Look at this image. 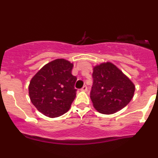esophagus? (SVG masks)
Returning <instances> with one entry per match:
<instances>
[{"label": "esophagus", "instance_id": "1", "mask_svg": "<svg viewBox=\"0 0 158 158\" xmlns=\"http://www.w3.org/2000/svg\"><path fill=\"white\" fill-rule=\"evenodd\" d=\"M87 90H88V88H87L86 85L83 86L82 88H81V91H87Z\"/></svg>", "mask_w": 158, "mask_h": 158}]
</instances>
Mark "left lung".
<instances>
[{
    "label": "left lung",
    "mask_w": 158,
    "mask_h": 158,
    "mask_svg": "<svg viewBox=\"0 0 158 158\" xmlns=\"http://www.w3.org/2000/svg\"><path fill=\"white\" fill-rule=\"evenodd\" d=\"M93 70L90 99L94 108L101 114H112L125 108L135 94L131 79L110 61L96 65Z\"/></svg>",
    "instance_id": "1"
}]
</instances>
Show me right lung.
<instances>
[{"instance_id": "right-lung-1", "label": "right lung", "mask_w": 158, "mask_h": 158, "mask_svg": "<svg viewBox=\"0 0 158 158\" xmlns=\"http://www.w3.org/2000/svg\"><path fill=\"white\" fill-rule=\"evenodd\" d=\"M73 67L66 59H55L43 66L30 80V100L46 117H60L70 109L77 94L74 85L77 79L71 73Z\"/></svg>"}]
</instances>
